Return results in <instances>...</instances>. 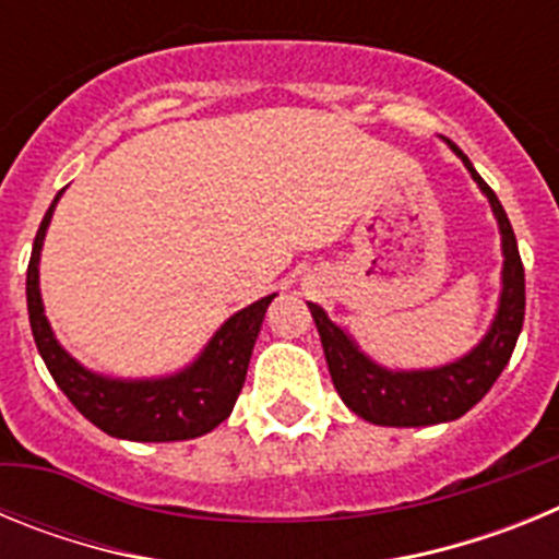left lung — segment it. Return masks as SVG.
I'll list each match as a JSON object with an SVG mask.
<instances>
[{"instance_id": "left-lung-1", "label": "left lung", "mask_w": 559, "mask_h": 559, "mask_svg": "<svg viewBox=\"0 0 559 559\" xmlns=\"http://www.w3.org/2000/svg\"><path fill=\"white\" fill-rule=\"evenodd\" d=\"M445 142L467 167L478 190L487 195L492 215L498 221V231H501V296H498V310L484 338L471 353H464L462 358L442 364V367L389 369L369 358L347 330L330 322L324 308L308 302L319 338H322L335 392L347 403L349 412H355L367 423H374V426L423 428L451 423V419L467 414L484 394L490 392L498 374L510 364L512 349H515L523 328L526 283H523V263L521 254H518V240L510 218H507L496 192L476 173L473 162L451 140Z\"/></svg>"}]
</instances>
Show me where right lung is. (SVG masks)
I'll list each match as a JSON object with an SVG mask.
<instances>
[{
	"label": "right lung",
	"mask_w": 559,
	"mask_h": 559,
	"mask_svg": "<svg viewBox=\"0 0 559 559\" xmlns=\"http://www.w3.org/2000/svg\"><path fill=\"white\" fill-rule=\"evenodd\" d=\"M61 195L63 190L49 204L47 215L38 226L27 265L29 328H33L38 353H41L49 374L56 378L58 389L72 400V406L88 423H95L100 431L117 439L179 442V439L204 437L212 428H218L231 414L237 394L243 389L257 333L263 328L265 310L276 294L263 296L249 308L229 316L206 341L199 358L179 372L140 380L92 372L61 347V341L49 328V319L44 316L41 288H38L41 246Z\"/></svg>",
	"instance_id": "obj_1"
}]
</instances>
